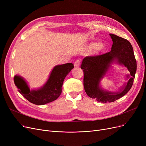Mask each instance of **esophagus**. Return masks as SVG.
I'll return each mask as SVG.
<instances>
[{"label":"esophagus","mask_w":146,"mask_h":146,"mask_svg":"<svg viewBox=\"0 0 146 146\" xmlns=\"http://www.w3.org/2000/svg\"><path fill=\"white\" fill-rule=\"evenodd\" d=\"M80 64V61L79 60H76L75 61V62L74 63V67H79Z\"/></svg>","instance_id":"1"}]
</instances>
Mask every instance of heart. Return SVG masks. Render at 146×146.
<instances>
[{
  "label": "heart",
  "mask_w": 146,
  "mask_h": 146,
  "mask_svg": "<svg viewBox=\"0 0 146 146\" xmlns=\"http://www.w3.org/2000/svg\"><path fill=\"white\" fill-rule=\"evenodd\" d=\"M104 45L100 43L92 44L89 45V50H92L94 53H97L104 49Z\"/></svg>",
  "instance_id": "b5f03b06"
}]
</instances>
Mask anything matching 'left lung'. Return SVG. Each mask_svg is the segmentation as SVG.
Returning a JSON list of instances; mask_svg holds the SVG:
<instances>
[{
    "instance_id": "obj_1",
    "label": "left lung",
    "mask_w": 146,
    "mask_h": 146,
    "mask_svg": "<svg viewBox=\"0 0 146 146\" xmlns=\"http://www.w3.org/2000/svg\"><path fill=\"white\" fill-rule=\"evenodd\" d=\"M110 35L113 42L111 51L99 56H87L83 58L80 66L83 70V86L86 94L102 103L113 102L124 96L133 86L137 70V61L131 43L116 35ZM113 61L127 67L131 76L127 75V78L130 77L127 83L117 93L106 91L100 86V81Z\"/></svg>"
}]
</instances>
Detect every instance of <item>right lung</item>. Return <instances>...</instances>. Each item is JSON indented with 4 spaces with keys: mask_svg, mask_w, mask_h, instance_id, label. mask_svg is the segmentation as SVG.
<instances>
[{
    "mask_svg": "<svg viewBox=\"0 0 146 146\" xmlns=\"http://www.w3.org/2000/svg\"><path fill=\"white\" fill-rule=\"evenodd\" d=\"M73 68L74 66L72 63L55 66L47 82L42 87L37 90H31L27 82L19 76L15 75L13 80L19 93L29 102L35 105H42L55 101L60 96L66 76Z\"/></svg>",
    "mask_w": 146,
    "mask_h": 146,
    "instance_id": "add662e5",
    "label": "right lung"
}]
</instances>
